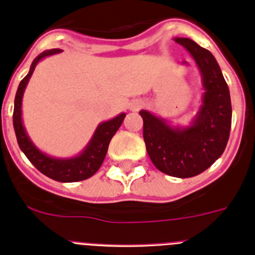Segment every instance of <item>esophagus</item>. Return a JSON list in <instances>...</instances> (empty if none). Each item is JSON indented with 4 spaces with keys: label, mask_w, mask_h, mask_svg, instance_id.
<instances>
[{
    "label": "esophagus",
    "mask_w": 255,
    "mask_h": 255,
    "mask_svg": "<svg viewBox=\"0 0 255 255\" xmlns=\"http://www.w3.org/2000/svg\"><path fill=\"white\" fill-rule=\"evenodd\" d=\"M143 105H144L143 101L135 100L130 103V110H131V111H138V110H140V108L143 107Z\"/></svg>",
    "instance_id": "1"
}]
</instances>
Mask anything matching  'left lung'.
I'll return each instance as SVG.
<instances>
[{
	"label": "left lung",
	"mask_w": 255,
	"mask_h": 255,
	"mask_svg": "<svg viewBox=\"0 0 255 255\" xmlns=\"http://www.w3.org/2000/svg\"><path fill=\"white\" fill-rule=\"evenodd\" d=\"M194 58L202 76V105L188 126H173L147 110L143 117V138L148 155L161 172L186 179L197 176L224 153L231 129V98L217 61L208 49L189 38H175ZM182 65H188L186 61Z\"/></svg>",
	"instance_id": "obj_1"
}]
</instances>
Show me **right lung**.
Wrapping results in <instances>:
<instances>
[{
	"label": "right lung",
	"instance_id": "add662e5",
	"mask_svg": "<svg viewBox=\"0 0 255 255\" xmlns=\"http://www.w3.org/2000/svg\"><path fill=\"white\" fill-rule=\"evenodd\" d=\"M60 52L61 49L57 48L48 49V51L42 52L31 62L28 75L20 82L19 88H17L16 91V96H15V105H13L12 115L13 129H15V134H16L17 144H19L20 149L24 152L26 158L34 164L40 172L48 176L49 179L56 180V181L75 182L89 179L91 176H93L97 171L100 170V167L103 163V159H105L106 154H107L108 144H110L112 136L116 134V131L121 126V124H123L126 114L123 112V114L117 115L116 117H114L111 120L101 123L100 125L97 126L96 131H94L89 143L75 157L56 158V157H51V155L46 154V153L38 149L34 145V143L30 140L25 128L22 125V96H24V92H25V88L29 83V79H30L31 74L34 71L38 62L40 60H43L44 57L56 55V53H60Z\"/></svg>",
	"mask_w": 255,
	"mask_h": 255
}]
</instances>
